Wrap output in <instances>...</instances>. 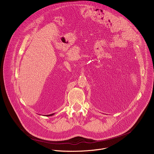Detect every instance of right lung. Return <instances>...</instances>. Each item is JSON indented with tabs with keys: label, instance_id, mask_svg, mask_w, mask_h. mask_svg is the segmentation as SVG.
Instances as JSON below:
<instances>
[{
	"label": "right lung",
	"instance_id": "1",
	"mask_svg": "<svg viewBox=\"0 0 154 154\" xmlns=\"http://www.w3.org/2000/svg\"><path fill=\"white\" fill-rule=\"evenodd\" d=\"M54 113H53V114H48V115H45V116H51L53 115H54Z\"/></svg>",
	"mask_w": 154,
	"mask_h": 154
}]
</instances>
